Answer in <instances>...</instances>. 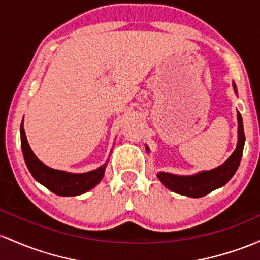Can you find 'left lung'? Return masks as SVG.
<instances>
[{"instance_id": "left-lung-1", "label": "left lung", "mask_w": 260, "mask_h": 260, "mask_svg": "<svg viewBox=\"0 0 260 260\" xmlns=\"http://www.w3.org/2000/svg\"><path fill=\"white\" fill-rule=\"evenodd\" d=\"M237 117H238V143H237L236 150L224 164L210 172H202L192 176H179L168 173H159V180L169 190L180 195L190 196V198H201L227 184L238 169L242 154H243L244 141H246L241 113H237Z\"/></svg>"}]
</instances>
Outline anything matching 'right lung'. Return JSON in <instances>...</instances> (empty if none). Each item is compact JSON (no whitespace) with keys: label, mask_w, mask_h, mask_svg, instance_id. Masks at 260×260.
I'll return each instance as SVG.
<instances>
[{"label":"right lung","mask_w":260,"mask_h":260,"mask_svg":"<svg viewBox=\"0 0 260 260\" xmlns=\"http://www.w3.org/2000/svg\"><path fill=\"white\" fill-rule=\"evenodd\" d=\"M21 145L24 161L33 178L59 196L81 195L95 187L104 178L106 165L100 167L93 172L84 174H70L48 168L41 160H38L30 149L25 138L23 125H21Z\"/></svg>","instance_id":"right-lung-1"}]
</instances>
